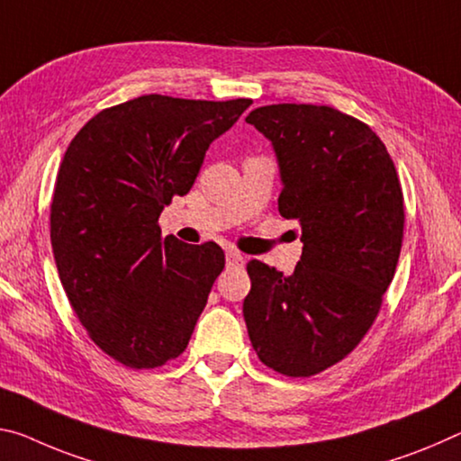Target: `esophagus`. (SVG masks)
Listing matches in <instances>:
<instances>
[{
	"instance_id": "obj_1",
	"label": "esophagus",
	"mask_w": 461,
	"mask_h": 461,
	"mask_svg": "<svg viewBox=\"0 0 461 461\" xmlns=\"http://www.w3.org/2000/svg\"><path fill=\"white\" fill-rule=\"evenodd\" d=\"M225 260H228V267H244V257L233 248L225 252Z\"/></svg>"
}]
</instances>
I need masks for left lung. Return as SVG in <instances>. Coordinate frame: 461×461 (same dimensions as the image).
<instances>
[{
	"label": "left lung",
	"mask_w": 461,
	"mask_h": 461,
	"mask_svg": "<svg viewBox=\"0 0 461 461\" xmlns=\"http://www.w3.org/2000/svg\"><path fill=\"white\" fill-rule=\"evenodd\" d=\"M273 141L279 213L302 225V260L283 275L248 262V336L276 374L332 367L374 326L404 238V194L369 125L332 106L270 104L246 116Z\"/></svg>",
	"instance_id": "left-lung-1"
}]
</instances>
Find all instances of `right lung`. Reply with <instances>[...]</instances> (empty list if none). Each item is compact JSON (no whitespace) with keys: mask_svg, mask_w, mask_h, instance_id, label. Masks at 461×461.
I'll use <instances>...</instances> for the list:
<instances>
[{"mask_svg":"<svg viewBox=\"0 0 461 461\" xmlns=\"http://www.w3.org/2000/svg\"><path fill=\"white\" fill-rule=\"evenodd\" d=\"M250 104L148 94L92 116L65 151L50 203L57 270L94 345L125 367H162L191 340L225 254L162 236L158 219Z\"/></svg>","mask_w":461,"mask_h":461,"instance_id":"obj_1","label":"right lung"}]
</instances>
